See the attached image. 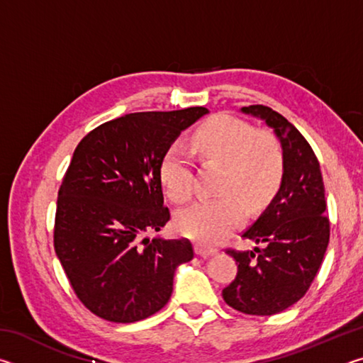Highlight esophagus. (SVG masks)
Here are the masks:
<instances>
[{
  "label": "esophagus",
  "mask_w": 363,
  "mask_h": 363,
  "mask_svg": "<svg viewBox=\"0 0 363 363\" xmlns=\"http://www.w3.org/2000/svg\"><path fill=\"white\" fill-rule=\"evenodd\" d=\"M195 253L199 255V256H203V257H206V256H213V255H216V253H218V250H216V248H211V247H206V245H201V243H199V245H195Z\"/></svg>",
  "instance_id": "1"
}]
</instances>
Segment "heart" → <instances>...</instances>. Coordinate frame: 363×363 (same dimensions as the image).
<instances>
[{
	"label": "heart",
	"mask_w": 363,
	"mask_h": 363,
	"mask_svg": "<svg viewBox=\"0 0 363 363\" xmlns=\"http://www.w3.org/2000/svg\"><path fill=\"white\" fill-rule=\"evenodd\" d=\"M194 153L201 163L223 164L219 199L200 200L177 213L176 229L200 243L213 245L243 223L242 205L257 210L272 199L285 174V155L279 139L255 131L250 123L216 115L196 128ZM160 181L171 201L181 205L192 196L194 173L187 152L169 145L160 162Z\"/></svg>",
	"instance_id": "obj_1"
}]
</instances>
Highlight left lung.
Returning <instances> with one entry per match:
<instances>
[{"mask_svg": "<svg viewBox=\"0 0 363 363\" xmlns=\"http://www.w3.org/2000/svg\"><path fill=\"white\" fill-rule=\"evenodd\" d=\"M242 112L274 128L284 149L285 174L266 211L242 233L262 248L225 250L238 266L223 298L243 314L274 315L298 303L320 269L330 242L325 187L314 150L285 116L266 106Z\"/></svg>", "mask_w": 363, "mask_h": 363, "instance_id": "8db88e82", "label": "left lung"}]
</instances>
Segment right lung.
I'll return each mask as SVG.
<instances>
[{
    "mask_svg": "<svg viewBox=\"0 0 363 363\" xmlns=\"http://www.w3.org/2000/svg\"><path fill=\"white\" fill-rule=\"evenodd\" d=\"M205 107L128 113L79 140L57 196L54 250L78 299L97 317L133 323L158 312L187 238H150L169 220L160 162Z\"/></svg>",
    "mask_w": 363,
    "mask_h": 363,
    "instance_id": "add662e5",
    "label": "right lung"
}]
</instances>
